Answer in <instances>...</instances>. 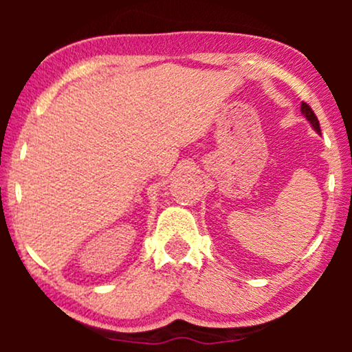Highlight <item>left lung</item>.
Wrapping results in <instances>:
<instances>
[{
	"instance_id": "8db88e82",
	"label": "left lung",
	"mask_w": 352,
	"mask_h": 352,
	"mask_svg": "<svg viewBox=\"0 0 352 352\" xmlns=\"http://www.w3.org/2000/svg\"><path fill=\"white\" fill-rule=\"evenodd\" d=\"M301 113L305 115L306 117V120L307 122L311 123V126L316 129L317 133H320V126H319V120H317V117H316V113L312 112V109L309 107V105H307L306 102H302L301 104Z\"/></svg>"
}]
</instances>
